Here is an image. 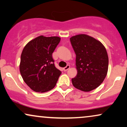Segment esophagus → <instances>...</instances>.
Instances as JSON below:
<instances>
[{
  "label": "esophagus",
  "instance_id": "obj_1",
  "mask_svg": "<svg viewBox=\"0 0 127 127\" xmlns=\"http://www.w3.org/2000/svg\"><path fill=\"white\" fill-rule=\"evenodd\" d=\"M70 65H67L66 67H65L64 68H63V70H64V71H67V70H68V69L70 68Z\"/></svg>",
  "mask_w": 127,
  "mask_h": 127
}]
</instances>
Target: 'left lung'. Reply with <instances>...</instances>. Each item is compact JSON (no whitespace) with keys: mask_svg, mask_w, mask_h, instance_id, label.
I'll return each mask as SVG.
<instances>
[{"mask_svg":"<svg viewBox=\"0 0 127 127\" xmlns=\"http://www.w3.org/2000/svg\"><path fill=\"white\" fill-rule=\"evenodd\" d=\"M74 51L77 74L72 84L80 90L89 92L103 82L108 68L107 50L100 41L84 34L70 38Z\"/></svg>","mask_w":127,"mask_h":127,"instance_id":"obj_1","label":"left lung"}]
</instances>
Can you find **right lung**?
<instances>
[{"mask_svg":"<svg viewBox=\"0 0 127 127\" xmlns=\"http://www.w3.org/2000/svg\"><path fill=\"white\" fill-rule=\"evenodd\" d=\"M60 40L57 36H40L24 47L20 72L24 81L32 90L45 93L56 86L62 72L54 65L52 53Z\"/></svg>","mask_w":127,"mask_h":127,"instance_id":"add662e5","label":"right lung"}]
</instances>
